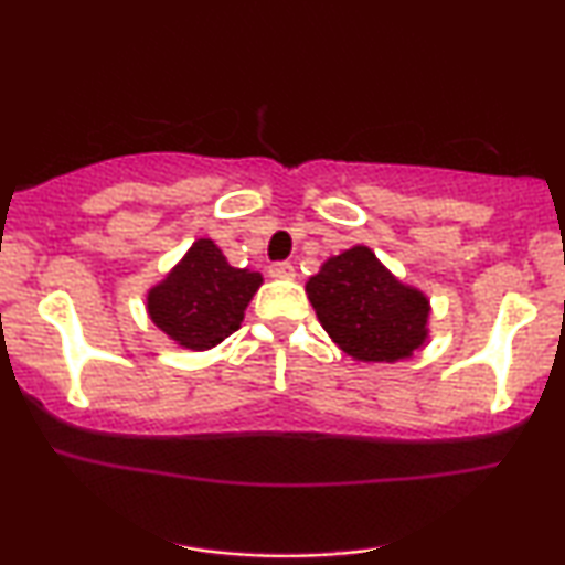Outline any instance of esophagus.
Masks as SVG:
<instances>
[{
  "mask_svg": "<svg viewBox=\"0 0 565 565\" xmlns=\"http://www.w3.org/2000/svg\"><path fill=\"white\" fill-rule=\"evenodd\" d=\"M269 275L277 277V280H290V277H296V267L290 262H273L269 265Z\"/></svg>",
  "mask_w": 565,
  "mask_h": 565,
  "instance_id": "obj_1",
  "label": "esophagus"
}]
</instances>
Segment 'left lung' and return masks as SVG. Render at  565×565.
I'll list each match as a JSON object with an SVG mask.
<instances>
[{
    "instance_id": "obj_1",
    "label": "left lung",
    "mask_w": 565,
    "mask_h": 565,
    "mask_svg": "<svg viewBox=\"0 0 565 565\" xmlns=\"http://www.w3.org/2000/svg\"><path fill=\"white\" fill-rule=\"evenodd\" d=\"M306 292L321 327L358 360H404L427 337V298L401 285L367 246H352L323 262Z\"/></svg>"
}]
</instances>
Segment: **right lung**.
I'll use <instances>...</instances> for the list:
<instances>
[{
  "mask_svg": "<svg viewBox=\"0 0 565 565\" xmlns=\"http://www.w3.org/2000/svg\"><path fill=\"white\" fill-rule=\"evenodd\" d=\"M259 285V273L231 267L211 238H200L149 292V316L182 347L211 350L242 327Z\"/></svg>",
  "mask_w": 565,
  "mask_h": 565,
  "instance_id": "add662e5",
  "label": "right lung"
}]
</instances>
